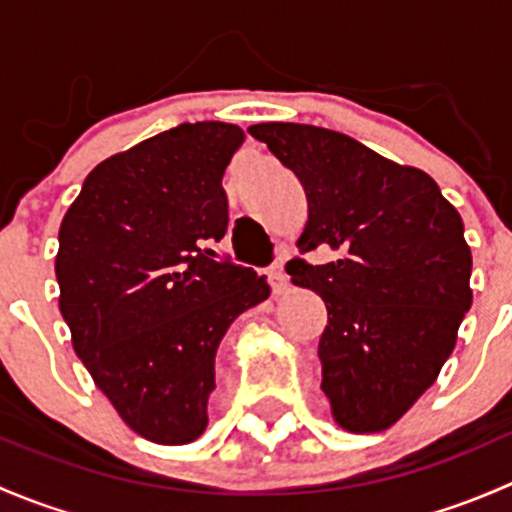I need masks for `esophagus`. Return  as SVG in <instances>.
I'll return each instance as SVG.
<instances>
[{"label": "esophagus", "instance_id": "34e87169", "mask_svg": "<svg viewBox=\"0 0 512 512\" xmlns=\"http://www.w3.org/2000/svg\"><path fill=\"white\" fill-rule=\"evenodd\" d=\"M267 277H270V287L275 294H285L289 289V277L285 272V260H282V257L270 267Z\"/></svg>", "mask_w": 512, "mask_h": 512}]
</instances>
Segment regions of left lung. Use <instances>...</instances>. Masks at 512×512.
Instances as JSON below:
<instances>
[{
    "label": "left lung",
    "mask_w": 512,
    "mask_h": 512,
    "mask_svg": "<svg viewBox=\"0 0 512 512\" xmlns=\"http://www.w3.org/2000/svg\"><path fill=\"white\" fill-rule=\"evenodd\" d=\"M307 193L302 252L329 247L327 265L287 262L292 282L324 299L322 391L349 433L394 426L438 379L471 309V247L436 180L364 143L307 123H257Z\"/></svg>",
    "instance_id": "1"
}]
</instances>
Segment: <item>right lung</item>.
I'll return each instance as SVG.
<instances>
[{"instance_id": "obj_1", "label": "right lung", "mask_w": 512, "mask_h": 512, "mask_svg": "<svg viewBox=\"0 0 512 512\" xmlns=\"http://www.w3.org/2000/svg\"><path fill=\"white\" fill-rule=\"evenodd\" d=\"M240 126L180 123L98 163L61 220L56 280L71 344L138 436H203L215 354L230 324L270 297L265 277L218 262L223 173Z\"/></svg>"}]
</instances>
